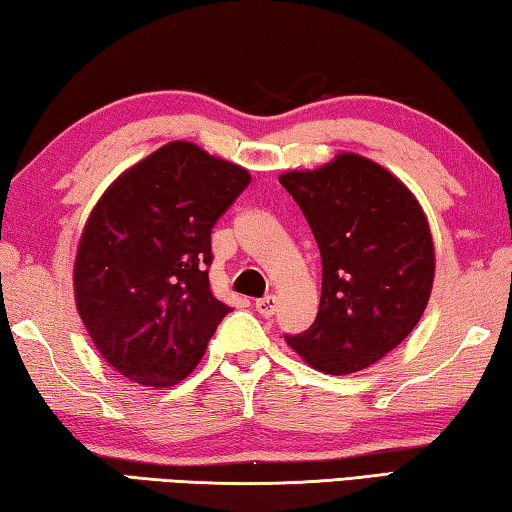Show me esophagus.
I'll return each mask as SVG.
<instances>
[{
	"instance_id": "obj_1",
	"label": "esophagus",
	"mask_w": 512,
	"mask_h": 512,
	"mask_svg": "<svg viewBox=\"0 0 512 512\" xmlns=\"http://www.w3.org/2000/svg\"><path fill=\"white\" fill-rule=\"evenodd\" d=\"M256 311L261 313L263 317H272L276 313V297L274 295H267V297H261L256 299Z\"/></svg>"
}]
</instances>
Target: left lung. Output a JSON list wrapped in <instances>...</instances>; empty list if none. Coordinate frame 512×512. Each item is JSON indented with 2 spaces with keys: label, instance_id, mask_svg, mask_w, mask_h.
<instances>
[{
  "label": "left lung",
  "instance_id": "left-lung-1",
  "mask_svg": "<svg viewBox=\"0 0 512 512\" xmlns=\"http://www.w3.org/2000/svg\"><path fill=\"white\" fill-rule=\"evenodd\" d=\"M322 258L315 322L288 345L326 374L374 365L415 329L433 288V240L404 183L370 158L340 154L281 174Z\"/></svg>",
  "mask_w": 512,
  "mask_h": 512
}]
</instances>
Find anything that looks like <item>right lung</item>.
I'll return each mask as SVG.
<instances>
[{
  "instance_id": "right-lung-1",
  "label": "right lung",
  "mask_w": 512,
  "mask_h": 512,
  "mask_svg": "<svg viewBox=\"0 0 512 512\" xmlns=\"http://www.w3.org/2000/svg\"><path fill=\"white\" fill-rule=\"evenodd\" d=\"M249 181L240 165L177 140L124 172L90 213L74 295L99 354L127 379H186L233 311L208 281L211 233Z\"/></svg>"
}]
</instances>
